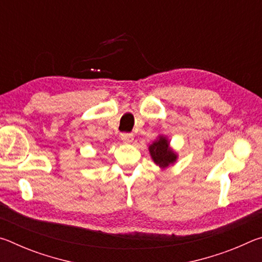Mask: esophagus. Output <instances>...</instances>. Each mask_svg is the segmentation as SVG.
Returning <instances> with one entry per match:
<instances>
[{
	"mask_svg": "<svg viewBox=\"0 0 262 262\" xmlns=\"http://www.w3.org/2000/svg\"><path fill=\"white\" fill-rule=\"evenodd\" d=\"M121 140L125 143H132L133 140H134V135L132 133H122L121 134Z\"/></svg>",
	"mask_w": 262,
	"mask_h": 262,
	"instance_id": "esophagus-1",
	"label": "esophagus"
}]
</instances>
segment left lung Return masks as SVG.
Instances as JSON below:
<instances>
[{"label": "left lung", "mask_w": 262, "mask_h": 262, "mask_svg": "<svg viewBox=\"0 0 262 262\" xmlns=\"http://www.w3.org/2000/svg\"><path fill=\"white\" fill-rule=\"evenodd\" d=\"M168 142L166 137L159 136L157 141L149 147V151L154 162L161 167H167L170 164H173L177 159L176 152L168 147Z\"/></svg>", "instance_id": "8db88e82"}]
</instances>
